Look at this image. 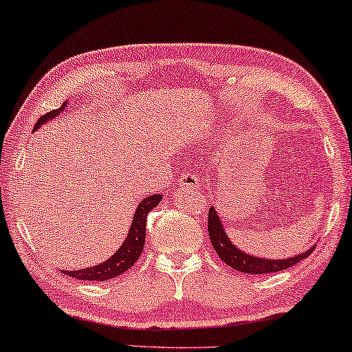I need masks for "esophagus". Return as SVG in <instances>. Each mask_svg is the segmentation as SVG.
<instances>
[{
  "label": "esophagus",
  "instance_id": "obj_1",
  "mask_svg": "<svg viewBox=\"0 0 352 352\" xmlns=\"http://www.w3.org/2000/svg\"><path fill=\"white\" fill-rule=\"evenodd\" d=\"M181 186L187 187V189H195L200 186V177L194 173H187V175L181 176Z\"/></svg>",
  "mask_w": 352,
  "mask_h": 352
}]
</instances>
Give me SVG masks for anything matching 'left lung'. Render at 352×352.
<instances>
[{
  "label": "left lung",
  "mask_w": 352,
  "mask_h": 352,
  "mask_svg": "<svg viewBox=\"0 0 352 352\" xmlns=\"http://www.w3.org/2000/svg\"><path fill=\"white\" fill-rule=\"evenodd\" d=\"M208 234H210L211 245H213L214 252L218 253V256L223 259L229 267L245 274H271V272L283 271V269L292 267L293 264L300 263L301 259L309 256L316 248V243H314L309 250H306V252L295 254V256H290V258H283V259L261 258V256H256V254L245 253L243 250H240L237 245H234L232 240L229 239V235L224 229L223 221L219 219V214L214 206H211L210 208Z\"/></svg>",
  "instance_id": "obj_1"
}]
</instances>
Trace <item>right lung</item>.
Segmentation results:
<instances>
[{"mask_svg": "<svg viewBox=\"0 0 352 352\" xmlns=\"http://www.w3.org/2000/svg\"><path fill=\"white\" fill-rule=\"evenodd\" d=\"M67 107V102L62 105L60 109L52 110L47 115H43V117L38 120L33 131H36L38 128L43 126L46 122L56 118L57 115H60ZM163 199L162 194H153L148 195L146 199L139 201L136 211L133 214L131 226H129L126 239L123 240V243L120 245V248L115 252L112 256L105 259V261L96 264V266L78 269V271H64L60 269L62 274H67L69 277H75L78 280H110V278H115L122 276L123 272H126L129 267L134 266V263L138 261L139 256H141L144 250V242H146V219L148 211H152L155 206L160 204Z\"/></svg>", "mask_w": 352, "mask_h": 352, "instance_id": "right-lung-1", "label": "right lung"}]
</instances>
